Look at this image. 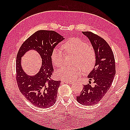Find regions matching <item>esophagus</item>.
<instances>
[{"label": "esophagus", "instance_id": "esophagus-1", "mask_svg": "<svg viewBox=\"0 0 130 130\" xmlns=\"http://www.w3.org/2000/svg\"><path fill=\"white\" fill-rule=\"evenodd\" d=\"M63 83H68V84H72L73 83V82H67V81H62Z\"/></svg>", "mask_w": 130, "mask_h": 130}]
</instances>
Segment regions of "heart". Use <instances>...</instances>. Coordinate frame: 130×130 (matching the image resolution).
Wrapping results in <instances>:
<instances>
[{
  "mask_svg": "<svg viewBox=\"0 0 130 130\" xmlns=\"http://www.w3.org/2000/svg\"><path fill=\"white\" fill-rule=\"evenodd\" d=\"M66 54L74 55L73 66H63L58 69L56 75L58 78L67 82L75 80L82 70L88 71L93 67L95 56L94 50L78 38H73L62 45ZM52 61L56 67H60L64 61V54L60 48H55L51 52Z\"/></svg>",
  "mask_w": 130,
  "mask_h": 130,
  "instance_id": "b5f03b06",
  "label": "heart"
}]
</instances>
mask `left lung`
<instances>
[{"instance_id": "1", "label": "left lung", "mask_w": 130, "mask_h": 130, "mask_svg": "<svg viewBox=\"0 0 130 130\" xmlns=\"http://www.w3.org/2000/svg\"><path fill=\"white\" fill-rule=\"evenodd\" d=\"M82 33L89 39L95 52V64L87 76L89 80H94L95 85H84L76 100L83 105L91 106L98 103L111 86L116 74L115 60L111 47L103 38L90 32Z\"/></svg>"}]
</instances>
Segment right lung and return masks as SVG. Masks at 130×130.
<instances>
[{
	"label": "right lung",
	"mask_w": 130,
	"mask_h": 130,
	"mask_svg": "<svg viewBox=\"0 0 130 130\" xmlns=\"http://www.w3.org/2000/svg\"><path fill=\"white\" fill-rule=\"evenodd\" d=\"M65 38L54 31L40 30L24 41L21 46L16 59V79L22 94L35 106L49 108L55 103L57 90L61 81L51 80L54 72L51 57V52ZM31 50L40 55L42 63L39 72L28 75L23 69L21 57Z\"/></svg>",
	"instance_id": "add662e5"
}]
</instances>
